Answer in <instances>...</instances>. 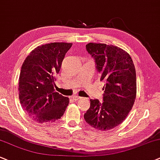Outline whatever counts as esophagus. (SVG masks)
<instances>
[{
    "label": "esophagus",
    "mask_w": 160,
    "mask_h": 160,
    "mask_svg": "<svg viewBox=\"0 0 160 160\" xmlns=\"http://www.w3.org/2000/svg\"><path fill=\"white\" fill-rule=\"evenodd\" d=\"M72 98H73L74 100H76H76H78V99H80V98H81L80 96H78V95H74V96H72Z\"/></svg>",
    "instance_id": "1"
}]
</instances>
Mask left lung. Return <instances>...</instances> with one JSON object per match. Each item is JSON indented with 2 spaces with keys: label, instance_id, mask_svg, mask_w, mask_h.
<instances>
[{
  "label": "left lung",
  "instance_id": "left-lung-1",
  "mask_svg": "<svg viewBox=\"0 0 160 160\" xmlns=\"http://www.w3.org/2000/svg\"><path fill=\"white\" fill-rule=\"evenodd\" d=\"M95 60L103 82V102L90 99L84 118L99 131H108L121 124L133 108L137 96V76L131 57L120 47L100 43L86 45Z\"/></svg>",
  "mask_w": 160,
  "mask_h": 160
}]
</instances>
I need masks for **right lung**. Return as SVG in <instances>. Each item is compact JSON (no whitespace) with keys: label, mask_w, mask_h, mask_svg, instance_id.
<instances>
[{"label":"right lung","mask_w":160,"mask_h":160,"mask_svg":"<svg viewBox=\"0 0 160 160\" xmlns=\"http://www.w3.org/2000/svg\"><path fill=\"white\" fill-rule=\"evenodd\" d=\"M72 43L54 42L32 50L21 67L19 100L31 119L38 123L54 122L64 115L69 98L55 91L56 75Z\"/></svg>","instance_id":"add662e5"}]
</instances>
